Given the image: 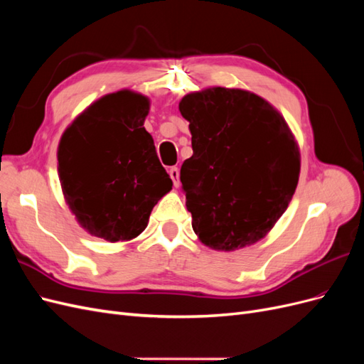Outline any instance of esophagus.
Masks as SVG:
<instances>
[{
  "label": "esophagus",
  "instance_id": "obj_1",
  "mask_svg": "<svg viewBox=\"0 0 364 364\" xmlns=\"http://www.w3.org/2000/svg\"><path fill=\"white\" fill-rule=\"evenodd\" d=\"M168 174H170V178H171V181H173V185L176 186V188H178L179 183H181V181H179V168H178V167L170 168Z\"/></svg>",
  "mask_w": 364,
  "mask_h": 364
}]
</instances>
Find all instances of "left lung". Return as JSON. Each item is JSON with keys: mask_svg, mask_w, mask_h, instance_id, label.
I'll return each instance as SVG.
<instances>
[{"mask_svg": "<svg viewBox=\"0 0 364 364\" xmlns=\"http://www.w3.org/2000/svg\"><path fill=\"white\" fill-rule=\"evenodd\" d=\"M193 156L181 182L193 229L214 250L257 243L285 213L299 181L301 153L284 117L259 95L208 87L186 94Z\"/></svg>", "mask_w": 364, "mask_h": 364, "instance_id": "left-lung-1", "label": "left lung"}]
</instances>
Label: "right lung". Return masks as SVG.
Masks as SVG:
<instances>
[{
    "label": "right lung",
    "mask_w": 364,
    "mask_h": 364,
    "mask_svg": "<svg viewBox=\"0 0 364 364\" xmlns=\"http://www.w3.org/2000/svg\"><path fill=\"white\" fill-rule=\"evenodd\" d=\"M150 100L123 90L107 94L63 132L58 170L71 213L91 235L129 241L149 223L173 186L144 129Z\"/></svg>",
    "instance_id": "obj_1"
}]
</instances>
